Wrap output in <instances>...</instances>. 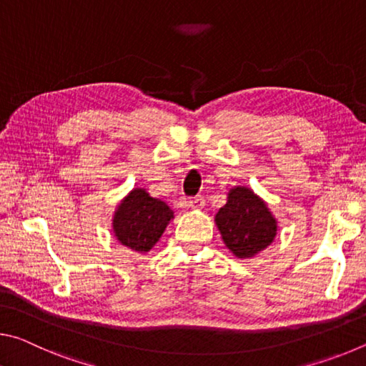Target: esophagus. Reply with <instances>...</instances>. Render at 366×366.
<instances>
[{
	"label": "esophagus",
	"mask_w": 366,
	"mask_h": 366,
	"mask_svg": "<svg viewBox=\"0 0 366 366\" xmlns=\"http://www.w3.org/2000/svg\"><path fill=\"white\" fill-rule=\"evenodd\" d=\"M203 205H205V198L202 195H197L194 198H190V200H187V207L190 208H202Z\"/></svg>",
	"instance_id": "obj_1"
}]
</instances>
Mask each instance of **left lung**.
<instances>
[{
    "label": "left lung",
    "instance_id": "8db88e82",
    "mask_svg": "<svg viewBox=\"0 0 366 366\" xmlns=\"http://www.w3.org/2000/svg\"><path fill=\"white\" fill-rule=\"evenodd\" d=\"M214 221L226 247L239 258H250L264 250L277 231L266 203L247 187L229 192L227 203L219 208Z\"/></svg>",
    "mask_w": 366,
    "mask_h": 366
}]
</instances>
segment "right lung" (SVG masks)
<instances>
[{"mask_svg": "<svg viewBox=\"0 0 366 366\" xmlns=\"http://www.w3.org/2000/svg\"><path fill=\"white\" fill-rule=\"evenodd\" d=\"M172 218V209L164 202L150 197L144 189H134L117 207L113 229L122 245L145 253L158 242Z\"/></svg>", "mask_w": 366, "mask_h": 366, "instance_id": "obj_1", "label": "right lung"}]
</instances>
